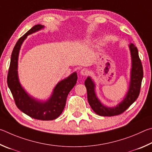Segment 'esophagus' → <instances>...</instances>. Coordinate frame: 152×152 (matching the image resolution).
Returning <instances> with one entry per match:
<instances>
[{
	"label": "esophagus",
	"mask_w": 152,
	"mask_h": 152,
	"mask_svg": "<svg viewBox=\"0 0 152 152\" xmlns=\"http://www.w3.org/2000/svg\"><path fill=\"white\" fill-rule=\"evenodd\" d=\"M80 73H81V75L86 76L89 74V71L87 70V69H81V70Z\"/></svg>",
	"instance_id": "34e87169"
}]
</instances>
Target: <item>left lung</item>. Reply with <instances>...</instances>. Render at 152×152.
Segmentation results:
<instances>
[{"instance_id": "left-lung-1", "label": "left lung", "mask_w": 152, "mask_h": 152, "mask_svg": "<svg viewBox=\"0 0 152 152\" xmlns=\"http://www.w3.org/2000/svg\"><path fill=\"white\" fill-rule=\"evenodd\" d=\"M132 57L131 79H130L128 91L121 102L113 107H106L103 105L98 99L95 91V83L90 77L85 81L87 93V99L92 110L95 113L101 116H114L124 113L135 100L140 95L141 85L143 75V66L139 57L138 50L135 45L131 43L129 45Z\"/></svg>"}]
</instances>
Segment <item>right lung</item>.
I'll use <instances>...</instances> for the list:
<instances>
[{
    "label": "right lung",
    "instance_id": "obj_1",
    "mask_svg": "<svg viewBox=\"0 0 152 152\" xmlns=\"http://www.w3.org/2000/svg\"><path fill=\"white\" fill-rule=\"evenodd\" d=\"M44 28L41 25H34L18 39L12 52L7 76V84L14 98L17 107L31 118L39 120H53L57 118L65 108L69 93L75 86L77 80L76 72L61 81L53 89L47 101L41 102L28 95L20 86L18 77V58L23 41L28 35Z\"/></svg>",
    "mask_w": 152,
    "mask_h": 152
}]
</instances>
